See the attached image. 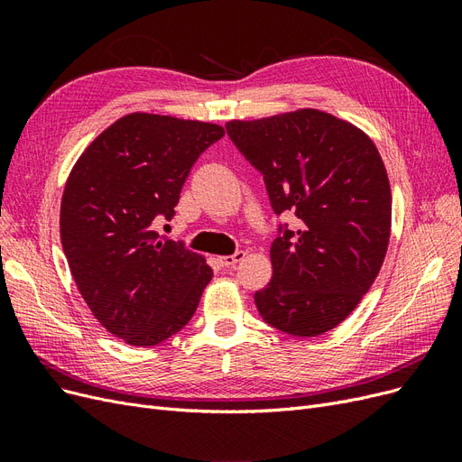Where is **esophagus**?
I'll return each instance as SVG.
<instances>
[{"label":"esophagus","mask_w":462,"mask_h":462,"mask_svg":"<svg viewBox=\"0 0 462 462\" xmlns=\"http://www.w3.org/2000/svg\"><path fill=\"white\" fill-rule=\"evenodd\" d=\"M245 256H246L245 250H236V253L231 254V256H221V258H219V263L223 265V268H233V265H235L236 262H241Z\"/></svg>","instance_id":"1"}]
</instances>
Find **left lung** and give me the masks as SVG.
Returning <instances> with one entry per match:
<instances>
[{
  "instance_id": "8db88e82",
  "label": "left lung",
  "mask_w": 462,
  "mask_h": 462,
  "mask_svg": "<svg viewBox=\"0 0 462 462\" xmlns=\"http://www.w3.org/2000/svg\"><path fill=\"white\" fill-rule=\"evenodd\" d=\"M233 144L263 175L279 227L273 275L254 302L265 324L297 337L337 328L366 295L391 233V189L366 133L319 109L226 125Z\"/></svg>"
}]
</instances>
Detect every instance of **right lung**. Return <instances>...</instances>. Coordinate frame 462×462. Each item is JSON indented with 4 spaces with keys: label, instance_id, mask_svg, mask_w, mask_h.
<instances>
[{
    "label": "right lung",
    "instance_id": "add662e5",
    "mask_svg": "<svg viewBox=\"0 0 462 462\" xmlns=\"http://www.w3.org/2000/svg\"><path fill=\"white\" fill-rule=\"evenodd\" d=\"M226 134L214 123L129 114L97 134L69 173L61 245L96 319L134 346L183 329L214 272L204 256L165 239L190 167Z\"/></svg>",
    "mask_w": 462,
    "mask_h": 462
}]
</instances>
